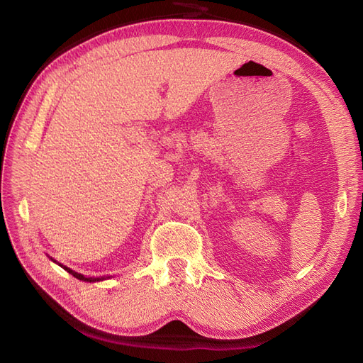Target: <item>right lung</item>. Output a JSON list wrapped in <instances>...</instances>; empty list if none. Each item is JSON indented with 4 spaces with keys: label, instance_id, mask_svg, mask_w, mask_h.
<instances>
[{
    "label": "right lung",
    "instance_id": "right-lung-1",
    "mask_svg": "<svg viewBox=\"0 0 363 363\" xmlns=\"http://www.w3.org/2000/svg\"><path fill=\"white\" fill-rule=\"evenodd\" d=\"M63 269H67L69 274H72V276L75 277V279H79V280H84V281H98V280H101V279H92V277H84L83 274H79V272H75V271H72V269H69V268H67V267H63V265H60Z\"/></svg>",
    "mask_w": 363,
    "mask_h": 363
}]
</instances>
